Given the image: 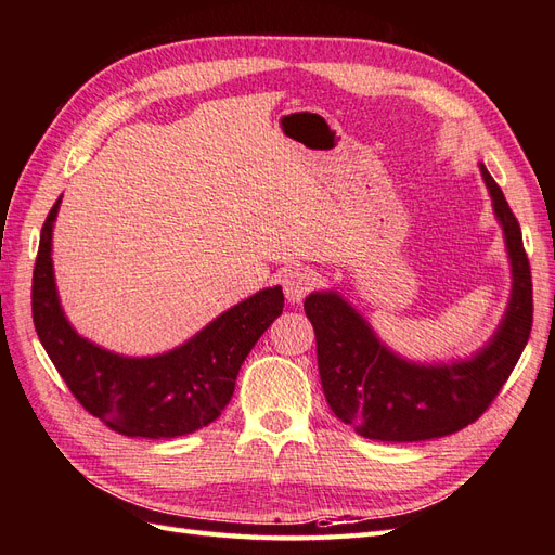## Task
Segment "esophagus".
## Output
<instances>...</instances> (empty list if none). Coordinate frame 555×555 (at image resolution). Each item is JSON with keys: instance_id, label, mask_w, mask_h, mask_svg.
<instances>
[{"instance_id": "1", "label": "esophagus", "mask_w": 555, "mask_h": 555, "mask_svg": "<svg viewBox=\"0 0 555 555\" xmlns=\"http://www.w3.org/2000/svg\"><path fill=\"white\" fill-rule=\"evenodd\" d=\"M317 286V274L311 269H288L286 276H283V293H286L288 302L297 305L305 300V295L314 291Z\"/></svg>"}]
</instances>
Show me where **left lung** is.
Wrapping results in <instances>:
<instances>
[{"label":"left lung","instance_id":"obj_1","mask_svg":"<svg viewBox=\"0 0 555 555\" xmlns=\"http://www.w3.org/2000/svg\"><path fill=\"white\" fill-rule=\"evenodd\" d=\"M480 176L504 234L511 295L500 325L474 357L450 363L408 361L382 343L337 291H317L305 300L317 333L325 401L337 420L363 438L415 443L464 429L486 413L528 345L532 276L520 224L482 164Z\"/></svg>","mask_w":555,"mask_h":555}]
</instances>
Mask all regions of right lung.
I'll return each mask as SVG.
<instances>
[{
	"label": "right lung",
	"instance_id": "obj_1",
	"mask_svg": "<svg viewBox=\"0 0 555 555\" xmlns=\"http://www.w3.org/2000/svg\"><path fill=\"white\" fill-rule=\"evenodd\" d=\"M41 227L33 274V319L41 347L75 399L112 431L178 438L216 422L232 401L236 375L260 335L283 311L281 286L262 288L222 311L188 343L156 357H124L81 337L67 321L53 276V222Z\"/></svg>",
	"mask_w": 555,
	"mask_h": 555
}]
</instances>
